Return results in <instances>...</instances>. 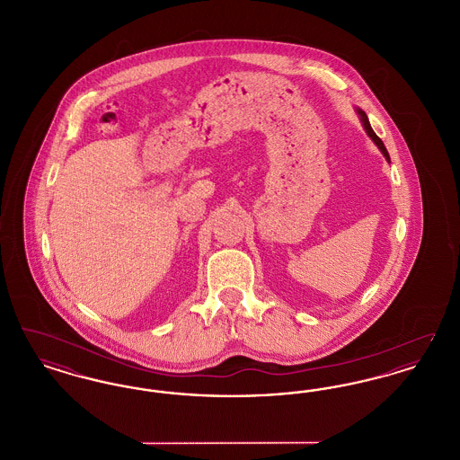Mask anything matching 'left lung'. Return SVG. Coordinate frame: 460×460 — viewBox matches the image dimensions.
Instances as JSON below:
<instances>
[{"mask_svg": "<svg viewBox=\"0 0 460 460\" xmlns=\"http://www.w3.org/2000/svg\"><path fill=\"white\" fill-rule=\"evenodd\" d=\"M357 113H358V117H360V120H362L364 129H366V132L369 134V137H371L372 141L376 143V146L381 150V154L385 155V158L390 162V155L386 152V146H385V145H383V141L377 137V134L372 131L371 124H369V119H367L366 111H364V110L357 109Z\"/></svg>", "mask_w": 460, "mask_h": 460, "instance_id": "8db88e82", "label": "left lung"}]
</instances>
